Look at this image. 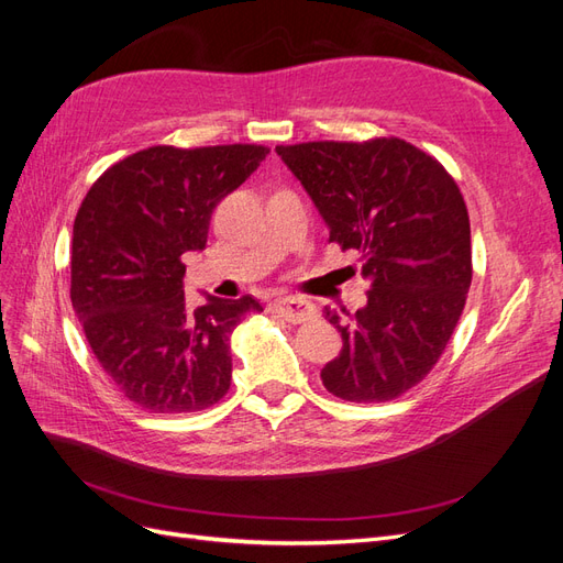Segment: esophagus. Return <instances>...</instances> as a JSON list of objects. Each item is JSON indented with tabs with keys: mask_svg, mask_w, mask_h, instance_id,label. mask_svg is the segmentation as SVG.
<instances>
[{
	"mask_svg": "<svg viewBox=\"0 0 563 563\" xmlns=\"http://www.w3.org/2000/svg\"><path fill=\"white\" fill-rule=\"evenodd\" d=\"M269 308L277 317L291 321V323H302V321H310L314 317V308L302 298H279L272 302Z\"/></svg>",
	"mask_w": 563,
	"mask_h": 563,
	"instance_id": "1",
	"label": "esophagus"
}]
</instances>
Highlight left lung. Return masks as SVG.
<instances>
[{
  "label": "left lung",
  "mask_w": 563,
  "mask_h": 563,
  "mask_svg": "<svg viewBox=\"0 0 563 563\" xmlns=\"http://www.w3.org/2000/svg\"><path fill=\"white\" fill-rule=\"evenodd\" d=\"M329 225L360 253L366 308L327 319L343 350L321 368L331 395L354 404L401 397L428 378L463 314L472 284L470 216L453 176L401 139L277 145Z\"/></svg>",
  "instance_id": "obj_1"
}]
</instances>
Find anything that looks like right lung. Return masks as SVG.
Segmentation results:
<instances>
[{
    "mask_svg": "<svg viewBox=\"0 0 563 563\" xmlns=\"http://www.w3.org/2000/svg\"><path fill=\"white\" fill-rule=\"evenodd\" d=\"M269 155L265 145H155L112 164L73 228L70 298L122 395L150 413H195L228 395L230 335L253 296L185 302L183 253L207 246L211 213Z\"/></svg>",
    "mask_w": 563,
    "mask_h": 563,
    "instance_id": "obj_1",
    "label": "right lung"
}]
</instances>
